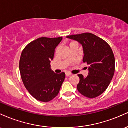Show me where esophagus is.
Returning a JSON list of instances; mask_svg holds the SVG:
<instances>
[{
    "instance_id": "1",
    "label": "esophagus",
    "mask_w": 128,
    "mask_h": 128,
    "mask_svg": "<svg viewBox=\"0 0 128 128\" xmlns=\"http://www.w3.org/2000/svg\"><path fill=\"white\" fill-rule=\"evenodd\" d=\"M71 75H72V73H70V72H66V76H67V77H68V76H71Z\"/></svg>"
}]
</instances>
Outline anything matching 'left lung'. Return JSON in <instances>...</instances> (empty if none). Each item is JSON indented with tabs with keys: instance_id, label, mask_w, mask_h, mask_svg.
Segmentation results:
<instances>
[{
	"instance_id": "8db88e82",
	"label": "left lung",
	"mask_w": 128,
	"mask_h": 128,
	"mask_svg": "<svg viewBox=\"0 0 128 128\" xmlns=\"http://www.w3.org/2000/svg\"><path fill=\"white\" fill-rule=\"evenodd\" d=\"M81 44L84 56L83 62L88 67V75L78 74V92L86 98H95L105 92L109 86L115 72V58L107 42L91 33L67 36Z\"/></svg>"
}]
</instances>
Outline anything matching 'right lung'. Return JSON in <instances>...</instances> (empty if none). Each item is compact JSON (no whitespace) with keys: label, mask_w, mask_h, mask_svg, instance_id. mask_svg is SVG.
Instances as JSON below:
<instances>
[{"label":"right lung","mask_w":128,"mask_h":128,"mask_svg":"<svg viewBox=\"0 0 128 128\" xmlns=\"http://www.w3.org/2000/svg\"><path fill=\"white\" fill-rule=\"evenodd\" d=\"M62 37H42L30 42L22 53L19 62L23 84L37 100L48 102L59 93L65 73H54L50 68L55 49Z\"/></svg>","instance_id":"add662e5"}]
</instances>
